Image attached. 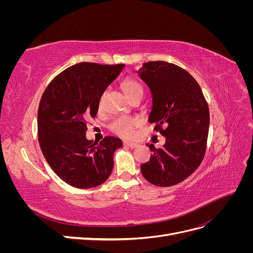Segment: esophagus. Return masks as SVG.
Here are the masks:
<instances>
[{
  "mask_svg": "<svg viewBox=\"0 0 253 253\" xmlns=\"http://www.w3.org/2000/svg\"><path fill=\"white\" fill-rule=\"evenodd\" d=\"M125 145H126V147L131 148V149H135V148L138 147V143L131 142V141H126V142H125Z\"/></svg>",
  "mask_w": 253,
  "mask_h": 253,
  "instance_id": "obj_1",
  "label": "esophagus"
}]
</instances>
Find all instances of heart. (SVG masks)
<instances>
[{"mask_svg":"<svg viewBox=\"0 0 253 253\" xmlns=\"http://www.w3.org/2000/svg\"><path fill=\"white\" fill-rule=\"evenodd\" d=\"M122 89L126 93V95L133 100L134 98L143 95V87L141 84L134 78H126L122 82ZM98 108L102 109V99L98 103ZM139 126V121L135 118L129 117H119L115 119L111 126L112 131L122 137H129L132 136L135 128Z\"/></svg>","mask_w":253,"mask_h":253,"instance_id":"heart-1","label":"heart"}]
</instances>
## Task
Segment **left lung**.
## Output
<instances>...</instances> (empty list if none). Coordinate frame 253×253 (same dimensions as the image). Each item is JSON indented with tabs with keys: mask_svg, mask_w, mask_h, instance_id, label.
Returning a JSON list of instances; mask_svg holds the SVG:
<instances>
[{
	"mask_svg": "<svg viewBox=\"0 0 253 253\" xmlns=\"http://www.w3.org/2000/svg\"><path fill=\"white\" fill-rule=\"evenodd\" d=\"M140 79L152 95L149 122L163 134L166 143L140 166L143 177L157 187L185 180L201 165L209 132V108L196 80L181 67L151 61L143 63Z\"/></svg>",
	"mask_w": 253,
	"mask_h": 253,
	"instance_id": "left-lung-1",
	"label": "left lung"
}]
</instances>
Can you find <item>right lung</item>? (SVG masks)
Returning <instances> with one entry per match:
<instances>
[{
	"label": "right lung",
	"mask_w": 253,
	"mask_h": 253,
	"mask_svg": "<svg viewBox=\"0 0 253 253\" xmlns=\"http://www.w3.org/2000/svg\"><path fill=\"white\" fill-rule=\"evenodd\" d=\"M125 64L82 62L59 74L45 89L38 110V136L49 167L68 185L100 186L110 177L114 152L121 139L108 136L99 143L86 138V120L94 118L105 88Z\"/></svg>",
	"instance_id": "right-lung-1"
}]
</instances>
